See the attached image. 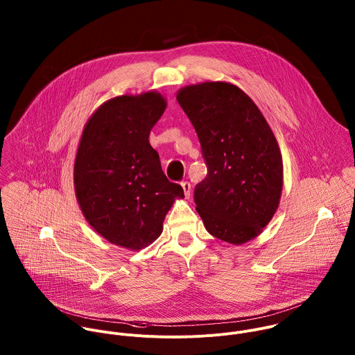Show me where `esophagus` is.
Returning a JSON list of instances; mask_svg holds the SVG:
<instances>
[{
    "mask_svg": "<svg viewBox=\"0 0 355 355\" xmlns=\"http://www.w3.org/2000/svg\"><path fill=\"white\" fill-rule=\"evenodd\" d=\"M181 187H182V189H184L185 198L189 199V198H191V184H189L188 181H185V182H181Z\"/></svg>",
    "mask_w": 355,
    "mask_h": 355,
    "instance_id": "1",
    "label": "esophagus"
}]
</instances>
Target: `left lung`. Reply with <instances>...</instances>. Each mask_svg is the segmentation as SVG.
Returning a JSON list of instances; mask_svg holds the SVG:
<instances>
[{"label":"left lung","instance_id":"left-lung-1","mask_svg":"<svg viewBox=\"0 0 355 355\" xmlns=\"http://www.w3.org/2000/svg\"><path fill=\"white\" fill-rule=\"evenodd\" d=\"M177 101L195 127L207 164L193 195L206 230L232 245L256 238L275 214L284 182L281 149L267 120L230 83L187 85Z\"/></svg>","mask_w":355,"mask_h":355}]
</instances>
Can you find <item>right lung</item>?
I'll list each match as a JSON object with an SVG mask.
<instances>
[{
    "instance_id": "right-lung-1",
    "label": "right lung",
    "mask_w": 355,
    "mask_h": 355,
    "mask_svg": "<svg viewBox=\"0 0 355 355\" xmlns=\"http://www.w3.org/2000/svg\"><path fill=\"white\" fill-rule=\"evenodd\" d=\"M156 91L106 101L87 121L74 162V189L89 225L113 245L139 250L155 242L181 185L164 175L149 144L166 110Z\"/></svg>"
}]
</instances>
